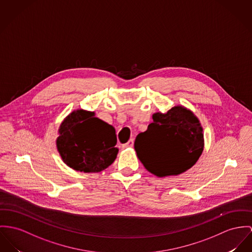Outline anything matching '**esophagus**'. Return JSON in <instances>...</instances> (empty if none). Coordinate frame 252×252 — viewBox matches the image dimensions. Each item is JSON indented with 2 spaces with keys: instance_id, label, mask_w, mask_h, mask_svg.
<instances>
[{
  "instance_id": "1",
  "label": "esophagus",
  "mask_w": 252,
  "mask_h": 252,
  "mask_svg": "<svg viewBox=\"0 0 252 252\" xmlns=\"http://www.w3.org/2000/svg\"><path fill=\"white\" fill-rule=\"evenodd\" d=\"M133 145H134V141H133L132 139H130L126 144H125V145L123 146V148H124V149H126V148H132V147H133Z\"/></svg>"
}]
</instances>
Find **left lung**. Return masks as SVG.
I'll list each match as a JSON object with an SVG mask.
<instances>
[{"label":"left lung","instance_id":"left-lung-1","mask_svg":"<svg viewBox=\"0 0 252 252\" xmlns=\"http://www.w3.org/2000/svg\"><path fill=\"white\" fill-rule=\"evenodd\" d=\"M204 148L203 128L193 111L175 105L153 114V122L135 139L134 149L144 167L157 177L174 176L191 169Z\"/></svg>","mask_w":252,"mask_h":252}]
</instances>
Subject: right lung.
I'll use <instances>...</instances> for the list:
<instances>
[{
    "instance_id": "1",
    "label": "right lung",
    "mask_w": 252,
    "mask_h": 252,
    "mask_svg": "<svg viewBox=\"0 0 252 252\" xmlns=\"http://www.w3.org/2000/svg\"><path fill=\"white\" fill-rule=\"evenodd\" d=\"M95 115L84 109L72 111L60 124L56 141L62 161L86 174L105 170L119 153L115 128Z\"/></svg>"
}]
</instances>
